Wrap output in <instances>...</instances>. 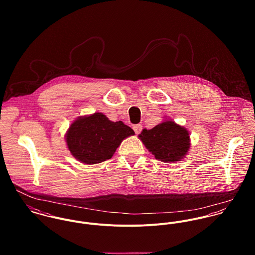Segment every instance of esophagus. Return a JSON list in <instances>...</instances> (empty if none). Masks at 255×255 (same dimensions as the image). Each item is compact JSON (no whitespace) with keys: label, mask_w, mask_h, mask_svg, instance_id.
Masks as SVG:
<instances>
[{"label":"esophagus","mask_w":255,"mask_h":255,"mask_svg":"<svg viewBox=\"0 0 255 255\" xmlns=\"http://www.w3.org/2000/svg\"><path fill=\"white\" fill-rule=\"evenodd\" d=\"M132 128H133L134 132H135L136 134H138V133H140V131H141V129H142V126H141L140 124H138V125H134V126L132 127Z\"/></svg>","instance_id":"1"}]
</instances>
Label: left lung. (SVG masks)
I'll list each match as a JSON object with an SVG mask.
<instances>
[{
	"label": "left lung",
	"instance_id": "left-lung-1",
	"mask_svg": "<svg viewBox=\"0 0 255 255\" xmlns=\"http://www.w3.org/2000/svg\"><path fill=\"white\" fill-rule=\"evenodd\" d=\"M138 137L149 152L164 163L181 161L190 147L188 130L171 120L164 121L151 129L144 128Z\"/></svg>",
	"mask_w": 255,
	"mask_h": 255
}]
</instances>
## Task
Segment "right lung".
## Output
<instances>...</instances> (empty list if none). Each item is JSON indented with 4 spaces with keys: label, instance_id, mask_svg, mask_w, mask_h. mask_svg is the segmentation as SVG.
Wrapping results in <instances>:
<instances>
[{
    "label": "right lung",
    "instance_id": "1",
    "mask_svg": "<svg viewBox=\"0 0 255 255\" xmlns=\"http://www.w3.org/2000/svg\"><path fill=\"white\" fill-rule=\"evenodd\" d=\"M134 131L123 122H112L102 113L79 117L71 125L66 141L73 157L92 165L111 159L122 141Z\"/></svg>",
    "mask_w": 255,
    "mask_h": 255
}]
</instances>
